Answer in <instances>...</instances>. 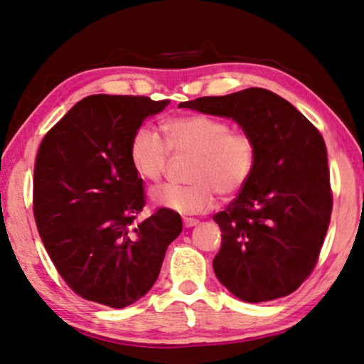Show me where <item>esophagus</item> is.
Wrapping results in <instances>:
<instances>
[{
    "mask_svg": "<svg viewBox=\"0 0 364 364\" xmlns=\"http://www.w3.org/2000/svg\"><path fill=\"white\" fill-rule=\"evenodd\" d=\"M199 223V221L196 218H183V226L185 228H193L196 226Z\"/></svg>",
    "mask_w": 364,
    "mask_h": 364,
    "instance_id": "1",
    "label": "esophagus"
}]
</instances>
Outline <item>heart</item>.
Instances as JSON below:
<instances>
[{"mask_svg": "<svg viewBox=\"0 0 364 364\" xmlns=\"http://www.w3.org/2000/svg\"><path fill=\"white\" fill-rule=\"evenodd\" d=\"M166 139L151 125L133 132L129 147L138 177L159 182L169 155H191L187 185L165 183L152 191V201L181 215L212 209L215 195L231 199L247 187L257 163V143L248 130L231 129L228 121L209 114H183L165 124Z\"/></svg>", "mask_w": 364, "mask_h": 364, "instance_id": "heart-1", "label": "heart"}]
</instances>
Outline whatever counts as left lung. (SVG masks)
<instances>
[{
    "mask_svg": "<svg viewBox=\"0 0 364 364\" xmlns=\"http://www.w3.org/2000/svg\"><path fill=\"white\" fill-rule=\"evenodd\" d=\"M179 107L232 117L257 143L251 181L223 212L213 215L223 235L213 259L215 275L248 303L292 294L313 273L331 218L333 193L321 132L287 100L262 87Z\"/></svg>",
    "mask_w": 364,
    "mask_h": 364,
    "instance_id": "1",
    "label": "left lung"
}]
</instances>
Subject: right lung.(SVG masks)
Masks as SVG:
<instances>
[{"instance_id": "1", "label": "right lung", "mask_w": 364, "mask_h": 364, "mask_svg": "<svg viewBox=\"0 0 364 364\" xmlns=\"http://www.w3.org/2000/svg\"><path fill=\"white\" fill-rule=\"evenodd\" d=\"M169 100L94 94L51 127L37 151L33 213L43 247L81 299L124 308L149 292L168 245L182 232L165 207L136 223L146 205L132 166L133 132Z\"/></svg>"}]
</instances>
